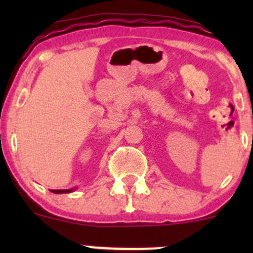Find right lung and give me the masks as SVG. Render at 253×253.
I'll return each mask as SVG.
<instances>
[{
    "label": "right lung",
    "mask_w": 253,
    "mask_h": 253,
    "mask_svg": "<svg viewBox=\"0 0 253 253\" xmlns=\"http://www.w3.org/2000/svg\"><path fill=\"white\" fill-rule=\"evenodd\" d=\"M72 188L71 190H51V192L53 193H68V192H72Z\"/></svg>",
    "instance_id": "obj_1"
}]
</instances>
